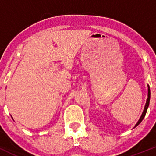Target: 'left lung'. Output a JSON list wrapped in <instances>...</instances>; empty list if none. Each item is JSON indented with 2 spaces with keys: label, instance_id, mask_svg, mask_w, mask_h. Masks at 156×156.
Segmentation results:
<instances>
[{
  "label": "left lung",
  "instance_id": "obj_1",
  "mask_svg": "<svg viewBox=\"0 0 156 156\" xmlns=\"http://www.w3.org/2000/svg\"><path fill=\"white\" fill-rule=\"evenodd\" d=\"M147 87H148V94H147V99L145 106H144V111H143L142 114H141L140 119H139V121H138V122L136 123V124L135 127H134V128H136V127L138 126V125H139L140 124V123L141 122V121L143 120V119H144V117H145V115H146V113H147V111L148 106H149V104H150V86L147 85Z\"/></svg>",
  "mask_w": 156,
  "mask_h": 156
}]
</instances>
